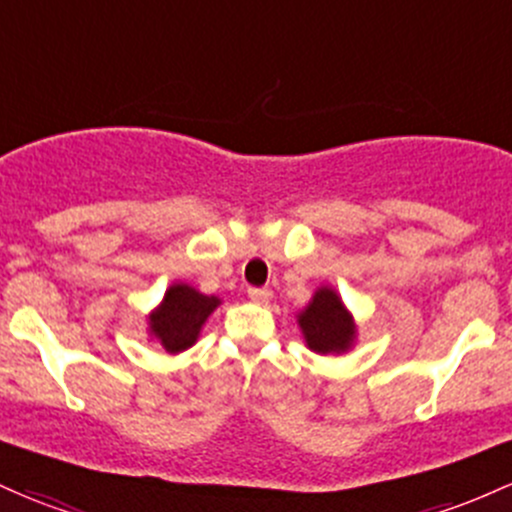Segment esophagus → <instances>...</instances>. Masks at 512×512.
Returning a JSON list of instances; mask_svg holds the SVG:
<instances>
[{
    "instance_id": "34e87169",
    "label": "esophagus",
    "mask_w": 512,
    "mask_h": 512,
    "mask_svg": "<svg viewBox=\"0 0 512 512\" xmlns=\"http://www.w3.org/2000/svg\"><path fill=\"white\" fill-rule=\"evenodd\" d=\"M247 296H250L255 303H269L272 301V291L267 289V286H252V289H247Z\"/></svg>"
}]
</instances>
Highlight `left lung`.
Wrapping results in <instances>:
<instances>
[{"instance_id":"1","label":"left lung","mask_w":512,"mask_h":512,"mask_svg":"<svg viewBox=\"0 0 512 512\" xmlns=\"http://www.w3.org/2000/svg\"><path fill=\"white\" fill-rule=\"evenodd\" d=\"M308 350L318 355H342L355 345L357 325L338 291L320 286L311 303L296 316Z\"/></svg>"}]
</instances>
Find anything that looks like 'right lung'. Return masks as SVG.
Returning <instances> with one entry per match:
<instances>
[{
    "mask_svg": "<svg viewBox=\"0 0 512 512\" xmlns=\"http://www.w3.org/2000/svg\"><path fill=\"white\" fill-rule=\"evenodd\" d=\"M221 306L218 296H206L189 284H172L165 299L148 316L150 335L170 355L189 350L199 340L206 318Z\"/></svg>",
    "mask_w": 512,
    "mask_h": 512,
    "instance_id": "1",
    "label": "right lung"
}]
</instances>
